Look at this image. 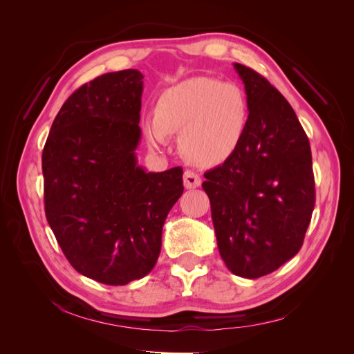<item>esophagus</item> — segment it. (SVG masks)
Returning a JSON list of instances; mask_svg holds the SVG:
<instances>
[{"label": "esophagus", "mask_w": 354, "mask_h": 354, "mask_svg": "<svg viewBox=\"0 0 354 354\" xmlns=\"http://www.w3.org/2000/svg\"><path fill=\"white\" fill-rule=\"evenodd\" d=\"M183 183L186 189H195L201 186V177L199 174H196L195 171H185V176H183Z\"/></svg>", "instance_id": "34e87169"}]
</instances>
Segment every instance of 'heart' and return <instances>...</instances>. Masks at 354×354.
I'll return each instance as SVG.
<instances>
[{
  "label": "heart",
  "instance_id": "obj_1",
  "mask_svg": "<svg viewBox=\"0 0 354 354\" xmlns=\"http://www.w3.org/2000/svg\"><path fill=\"white\" fill-rule=\"evenodd\" d=\"M250 120L243 91L233 84L196 77L160 93L155 116L143 122L149 147L160 151L180 133V152L201 167L218 165L238 151Z\"/></svg>",
  "mask_w": 354,
  "mask_h": 354
}]
</instances>
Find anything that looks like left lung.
I'll return each mask as SVG.
<instances>
[{"instance_id":"left-lung-1","label":"left lung","mask_w":354,"mask_h":354,"mask_svg":"<svg viewBox=\"0 0 354 354\" xmlns=\"http://www.w3.org/2000/svg\"><path fill=\"white\" fill-rule=\"evenodd\" d=\"M250 120L243 142L207 171L203 190L218 251L236 276L257 279L299 251L315 208L308 138L283 95L260 73L234 63Z\"/></svg>"}]
</instances>
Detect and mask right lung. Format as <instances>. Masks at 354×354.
Here are the masks:
<instances>
[{
	"instance_id": "add662e5",
	"label": "right lung",
	"mask_w": 354,
	"mask_h": 354,
	"mask_svg": "<svg viewBox=\"0 0 354 354\" xmlns=\"http://www.w3.org/2000/svg\"><path fill=\"white\" fill-rule=\"evenodd\" d=\"M143 75L104 73L63 103L42 151L46 217L78 273L127 285L151 273L183 169L137 164Z\"/></svg>"
}]
</instances>
